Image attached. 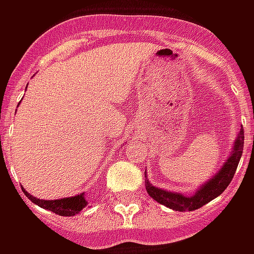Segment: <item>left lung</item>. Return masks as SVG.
<instances>
[{"label":"left lung","mask_w":254,"mask_h":254,"mask_svg":"<svg viewBox=\"0 0 254 254\" xmlns=\"http://www.w3.org/2000/svg\"><path fill=\"white\" fill-rule=\"evenodd\" d=\"M243 144H245V133H243V128H240L233 143V147L230 150V154L223 163L220 170L216 174H213L211 179H209L207 182L201 184L191 196L156 187L148 182V179H146V190L148 196L153 197L160 204L176 211H193V210L200 209L201 206L207 204L213 198L220 196L227 189V186L230 184L235 176L240 157L243 154Z\"/></svg>","instance_id":"obj_1"}]
</instances>
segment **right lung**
I'll use <instances>...</instances> for the list:
<instances>
[{"mask_svg": "<svg viewBox=\"0 0 254 254\" xmlns=\"http://www.w3.org/2000/svg\"><path fill=\"white\" fill-rule=\"evenodd\" d=\"M22 191L37 206L50 210V211H53L56 214H60V216H75V214H78L87 206V200L84 197V193H80V194L72 197L58 198V200H43V198H37V197L30 194L25 189Z\"/></svg>", "mask_w": 254, "mask_h": 254, "instance_id": "right-lung-1", "label": "right lung"}]
</instances>
